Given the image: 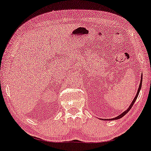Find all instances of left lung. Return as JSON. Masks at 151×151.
<instances>
[{
	"mask_svg": "<svg viewBox=\"0 0 151 151\" xmlns=\"http://www.w3.org/2000/svg\"><path fill=\"white\" fill-rule=\"evenodd\" d=\"M142 76H141V78H140V85H139V87H138V91H137V93H136V96H135V98H134V99L133 100V101H132V102L131 103V104L129 105V108H128V109L126 110L125 111H124L123 112V113H121V114H119V115L118 116H116L115 118H113V119H108L107 120H116V119H121V117H123V116L124 115H125L129 111V110L132 109V107L133 106V105H134V102H136V99H137V98H138V94H139V93H140V89H141V87H142ZM105 120V119H104Z\"/></svg>",
	"mask_w": 151,
	"mask_h": 151,
	"instance_id": "1",
	"label": "left lung"
}]
</instances>
